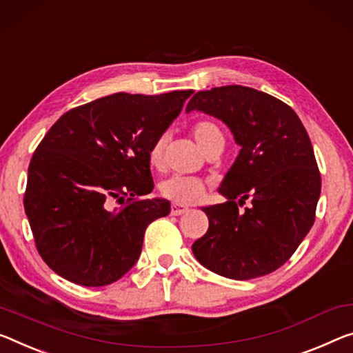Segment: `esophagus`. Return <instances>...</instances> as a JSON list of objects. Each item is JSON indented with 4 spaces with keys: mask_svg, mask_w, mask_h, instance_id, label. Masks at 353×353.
<instances>
[{
    "mask_svg": "<svg viewBox=\"0 0 353 353\" xmlns=\"http://www.w3.org/2000/svg\"><path fill=\"white\" fill-rule=\"evenodd\" d=\"M189 208L183 207V205H178V203H172V208H170V213L173 216H181L184 213H188Z\"/></svg>",
    "mask_w": 353,
    "mask_h": 353,
    "instance_id": "obj_1",
    "label": "esophagus"
}]
</instances>
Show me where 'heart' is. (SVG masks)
Listing matches in <instances>:
<instances>
[{
    "label": "heart",
    "mask_w": 353,
    "mask_h": 353,
    "mask_svg": "<svg viewBox=\"0 0 353 353\" xmlns=\"http://www.w3.org/2000/svg\"><path fill=\"white\" fill-rule=\"evenodd\" d=\"M191 135L197 142L199 148L207 156L211 151L224 146V132H222L219 124L213 120L195 121L191 126ZM164 137L156 139L154 143L151 145L148 151V162L153 169H161L162 164H164ZM205 189H207V184L199 180V178L175 175L161 183L159 192L162 197L169 199L178 205H191L203 197Z\"/></svg>",
    "instance_id": "obj_1"
}]
</instances>
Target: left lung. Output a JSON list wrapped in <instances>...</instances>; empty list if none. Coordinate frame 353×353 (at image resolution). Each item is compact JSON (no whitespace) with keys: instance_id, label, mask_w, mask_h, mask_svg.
Here are the masks:
<instances>
[{"instance_id":"1","label":"left lung","mask_w":353,"mask_h":353,"mask_svg":"<svg viewBox=\"0 0 353 353\" xmlns=\"http://www.w3.org/2000/svg\"><path fill=\"white\" fill-rule=\"evenodd\" d=\"M186 110L219 118L241 146L218 189L227 202L202 208L210 225L195 259L229 279L273 273L316 221L322 178L305 126L285 102L241 85L199 91Z\"/></svg>"}]
</instances>
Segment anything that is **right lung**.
Wrapping results in <instances>:
<instances>
[{
  "mask_svg": "<svg viewBox=\"0 0 353 353\" xmlns=\"http://www.w3.org/2000/svg\"><path fill=\"white\" fill-rule=\"evenodd\" d=\"M191 94H110L48 129L32 153L23 205L37 252L57 274L102 287L134 267L146 227L170 213L169 200L148 197V151Z\"/></svg>",
  "mask_w": 353,
  "mask_h": 353,
  "instance_id": "1",
  "label": "right lung"
}]
</instances>
